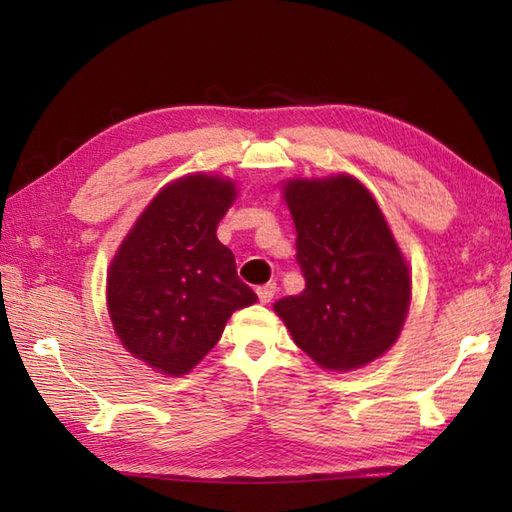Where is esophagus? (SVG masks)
<instances>
[{
    "label": "esophagus",
    "mask_w": 512,
    "mask_h": 512,
    "mask_svg": "<svg viewBox=\"0 0 512 512\" xmlns=\"http://www.w3.org/2000/svg\"><path fill=\"white\" fill-rule=\"evenodd\" d=\"M275 292H277L275 284H266V286H259L257 288V297H259V301H262V303H268L270 299L275 297Z\"/></svg>",
    "instance_id": "34e87169"
}]
</instances>
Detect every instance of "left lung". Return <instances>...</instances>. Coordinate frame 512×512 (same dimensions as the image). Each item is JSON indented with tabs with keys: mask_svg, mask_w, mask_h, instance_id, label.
I'll return each instance as SVG.
<instances>
[{
	"mask_svg": "<svg viewBox=\"0 0 512 512\" xmlns=\"http://www.w3.org/2000/svg\"><path fill=\"white\" fill-rule=\"evenodd\" d=\"M284 193L306 290L279 299L275 312L321 367L367 365L396 343L409 310L411 277L394 235L350 176L292 180Z\"/></svg>",
	"mask_w": 512,
	"mask_h": 512,
	"instance_id": "left-lung-1",
	"label": "left lung"
}]
</instances>
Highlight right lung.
Returning a JSON list of instances; mask_svg holds the SVG:
<instances>
[{
	"label": "right lung",
	"mask_w": 512,
	"mask_h": 512,
	"mask_svg": "<svg viewBox=\"0 0 512 512\" xmlns=\"http://www.w3.org/2000/svg\"><path fill=\"white\" fill-rule=\"evenodd\" d=\"M233 182L187 176L162 189L118 248L107 306L118 339L140 361L187 374L220 341L228 317L257 301L215 235Z\"/></svg>",
	"instance_id": "right-lung-1"
}]
</instances>
